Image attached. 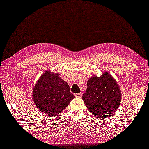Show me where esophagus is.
Here are the masks:
<instances>
[{
  "mask_svg": "<svg viewBox=\"0 0 149 149\" xmlns=\"http://www.w3.org/2000/svg\"><path fill=\"white\" fill-rule=\"evenodd\" d=\"M75 96L76 97H79V98H81L82 96V93H77L75 94Z\"/></svg>",
  "mask_w": 149,
  "mask_h": 149,
  "instance_id": "34e87169",
  "label": "esophagus"
}]
</instances>
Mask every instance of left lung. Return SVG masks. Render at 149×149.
Wrapping results in <instances>:
<instances>
[{"label":"left lung","instance_id":"1","mask_svg":"<svg viewBox=\"0 0 149 149\" xmlns=\"http://www.w3.org/2000/svg\"><path fill=\"white\" fill-rule=\"evenodd\" d=\"M87 85L82 100L90 113L102 120L111 116L121 100L120 87L113 77L106 72L100 77L90 78Z\"/></svg>","mask_w":149,"mask_h":149}]
</instances>
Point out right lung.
Segmentation results:
<instances>
[{"instance_id": "add662e5", "label": "right lung", "mask_w": 149, "mask_h": 149, "mask_svg": "<svg viewBox=\"0 0 149 149\" xmlns=\"http://www.w3.org/2000/svg\"><path fill=\"white\" fill-rule=\"evenodd\" d=\"M33 101L41 112L56 116L67 108L75 96L60 74L47 71L41 76L33 91Z\"/></svg>"}]
</instances>
